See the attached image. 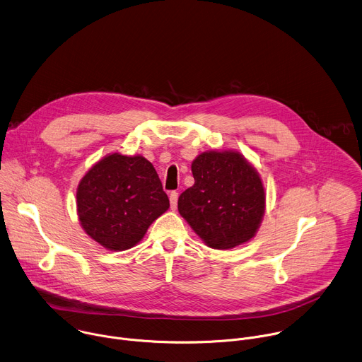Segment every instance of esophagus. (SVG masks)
Masks as SVG:
<instances>
[{
  "label": "esophagus",
  "instance_id": "esophagus-1",
  "mask_svg": "<svg viewBox=\"0 0 362 362\" xmlns=\"http://www.w3.org/2000/svg\"><path fill=\"white\" fill-rule=\"evenodd\" d=\"M177 202H178V192L177 191H171L170 192V204H171L173 209L177 208Z\"/></svg>",
  "mask_w": 362,
  "mask_h": 362
}]
</instances>
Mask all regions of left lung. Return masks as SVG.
<instances>
[{
    "instance_id": "obj_1",
    "label": "left lung",
    "mask_w": 362,
    "mask_h": 362,
    "mask_svg": "<svg viewBox=\"0 0 362 362\" xmlns=\"http://www.w3.org/2000/svg\"><path fill=\"white\" fill-rule=\"evenodd\" d=\"M191 170L195 182L178 198V211L191 228L215 250L250 241L265 211L258 173L234 151L202 153Z\"/></svg>"
}]
</instances>
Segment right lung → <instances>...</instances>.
Here are the masks:
<instances>
[{
	"mask_svg": "<svg viewBox=\"0 0 362 362\" xmlns=\"http://www.w3.org/2000/svg\"><path fill=\"white\" fill-rule=\"evenodd\" d=\"M168 206L156 168L141 156H107L84 175L77 189L83 228L111 251H125L139 243Z\"/></svg>",
	"mask_w": 362,
	"mask_h": 362,
	"instance_id": "right-lung-1",
	"label": "right lung"
}]
</instances>
